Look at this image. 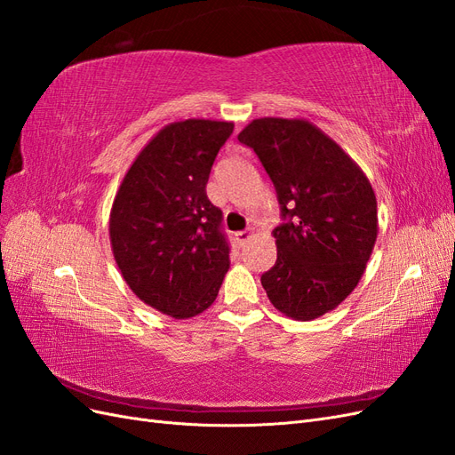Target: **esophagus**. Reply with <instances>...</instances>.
Returning <instances> with one entry per match:
<instances>
[{
    "label": "esophagus",
    "mask_w": 455,
    "mask_h": 455,
    "mask_svg": "<svg viewBox=\"0 0 455 455\" xmlns=\"http://www.w3.org/2000/svg\"><path fill=\"white\" fill-rule=\"evenodd\" d=\"M249 237H251V231H237L235 233V243L239 246H243L246 241H249Z\"/></svg>",
    "instance_id": "34e87169"
}]
</instances>
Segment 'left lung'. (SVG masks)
<instances>
[{
    "mask_svg": "<svg viewBox=\"0 0 455 455\" xmlns=\"http://www.w3.org/2000/svg\"><path fill=\"white\" fill-rule=\"evenodd\" d=\"M277 191L284 222L273 229L277 261L261 275L275 309L313 321L359 284L378 237V203L366 174L306 119L261 117L239 132Z\"/></svg>",
    "mask_w": 455,
    "mask_h": 455,
    "instance_id": "obj_1",
    "label": "left lung"
}]
</instances>
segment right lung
<instances>
[{
	"mask_svg": "<svg viewBox=\"0 0 455 455\" xmlns=\"http://www.w3.org/2000/svg\"><path fill=\"white\" fill-rule=\"evenodd\" d=\"M233 123L186 119L163 127L134 159L109 212L116 264L144 304L189 319L212 306L229 269L222 211L206 182Z\"/></svg>",
	"mask_w": 455,
	"mask_h": 455,
	"instance_id": "right-lung-1",
	"label": "right lung"
}]
</instances>
